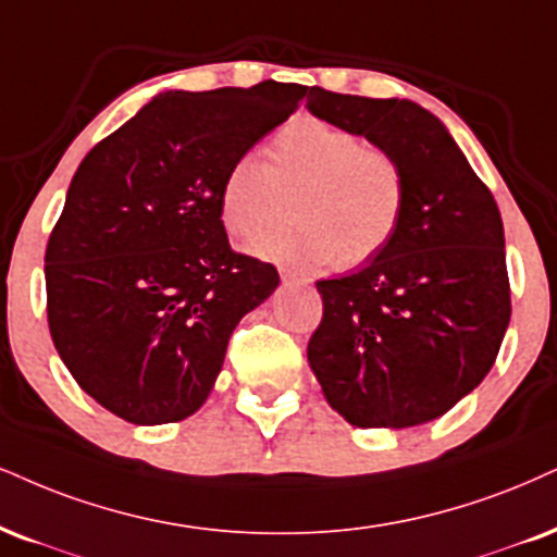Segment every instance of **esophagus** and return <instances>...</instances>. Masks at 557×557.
Wrapping results in <instances>:
<instances>
[{"label":"esophagus","instance_id":"esophagus-1","mask_svg":"<svg viewBox=\"0 0 557 557\" xmlns=\"http://www.w3.org/2000/svg\"><path fill=\"white\" fill-rule=\"evenodd\" d=\"M278 276L284 284H294V281H299V276L294 271H286V268H278Z\"/></svg>","mask_w":557,"mask_h":557}]
</instances>
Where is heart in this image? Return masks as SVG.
Masks as SVG:
<instances>
[{"instance_id":"heart-1","label":"heart","mask_w":557,"mask_h":557,"mask_svg":"<svg viewBox=\"0 0 557 557\" xmlns=\"http://www.w3.org/2000/svg\"><path fill=\"white\" fill-rule=\"evenodd\" d=\"M286 197L295 198V219L265 233ZM219 211L232 237H253L252 256L294 268H356L380 256L400 230L405 175L387 149L351 128L297 119L273 136L268 162L245 154L230 164Z\"/></svg>"}]
</instances>
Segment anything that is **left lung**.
Instances as JSON below:
<instances>
[{
	"instance_id": "1",
	"label": "left lung",
	"mask_w": 557,
	"mask_h": 557,
	"mask_svg": "<svg viewBox=\"0 0 557 557\" xmlns=\"http://www.w3.org/2000/svg\"><path fill=\"white\" fill-rule=\"evenodd\" d=\"M307 111L387 149L405 175L400 230L348 276L318 281L307 361L359 429L444 416L496 361L511 318L504 222L446 126L418 102L312 87Z\"/></svg>"
}]
</instances>
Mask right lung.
Here are the masks:
<instances>
[{
  "label": "right lung",
  "mask_w": 557,
  "mask_h": 557,
  "mask_svg": "<svg viewBox=\"0 0 557 557\" xmlns=\"http://www.w3.org/2000/svg\"><path fill=\"white\" fill-rule=\"evenodd\" d=\"M305 95L162 92L74 173L46 247L48 327L79 387L123 421L194 416L237 322L276 292V268L232 252L219 190Z\"/></svg>",
  "instance_id": "add662e5"
}]
</instances>
